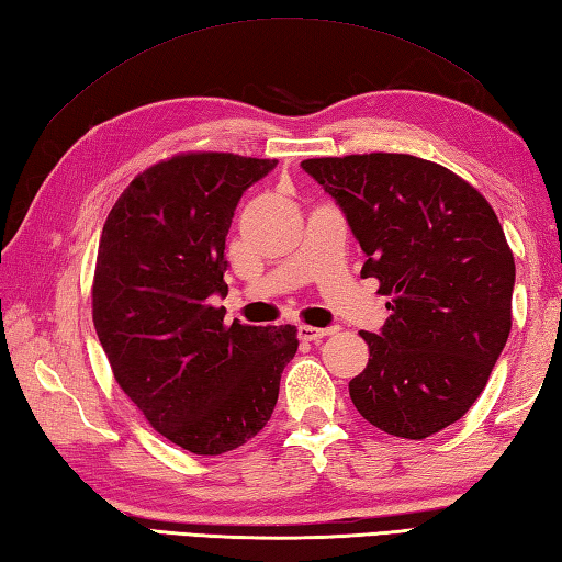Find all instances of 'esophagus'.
<instances>
[{"label":"esophagus","instance_id":"obj_1","mask_svg":"<svg viewBox=\"0 0 562 562\" xmlns=\"http://www.w3.org/2000/svg\"><path fill=\"white\" fill-rule=\"evenodd\" d=\"M328 334H334V328H316V326H306V324L300 326L302 340H322V338H326Z\"/></svg>","mask_w":562,"mask_h":562}]
</instances>
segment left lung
Masks as SVG:
<instances>
[{"instance_id":"8db88e82","label":"left lung","mask_w":562,"mask_h":562,"mask_svg":"<svg viewBox=\"0 0 562 562\" xmlns=\"http://www.w3.org/2000/svg\"><path fill=\"white\" fill-rule=\"evenodd\" d=\"M302 168L344 209L392 312L362 331L366 370L348 382L362 419L422 441L456 424L512 331L514 256L490 202L456 172L406 153L310 158Z\"/></svg>"}]
</instances>
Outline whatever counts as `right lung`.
<instances>
[{
  "label": "right lung",
  "instance_id": "right-lung-1",
  "mask_svg": "<svg viewBox=\"0 0 562 562\" xmlns=\"http://www.w3.org/2000/svg\"><path fill=\"white\" fill-rule=\"evenodd\" d=\"M278 165L180 153L138 172L99 236L92 318L114 380L160 436L222 456L262 431L296 328L226 324V234L236 204Z\"/></svg>",
  "mask_w": 562,
  "mask_h": 562
}]
</instances>
